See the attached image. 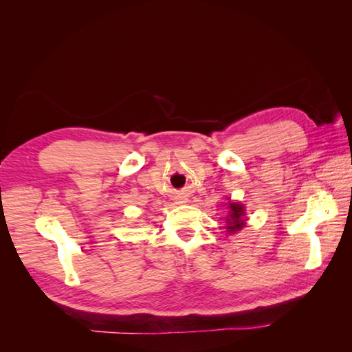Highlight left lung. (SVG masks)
<instances>
[{
  "mask_svg": "<svg viewBox=\"0 0 352 352\" xmlns=\"http://www.w3.org/2000/svg\"><path fill=\"white\" fill-rule=\"evenodd\" d=\"M243 207L241 204H235V202H230V212H229V217H228V232H238L241 230V228H243Z\"/></svg>",
  "mask_w": 352,
  "mask_h": 352,
  "instance_id": "obj_1",
  "label": "left lung"
}]
</instances>
